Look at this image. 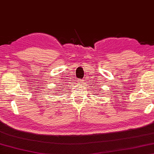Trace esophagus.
I'll use <instances>...</instances> for the list:
<instances>
[{
    "instance_id": "34e87169",
    "label": "esophagus",
    "mask_w": 154,
    "mask_h": 154,
    "mask_svg": "<svg viewBox=\"0 0 154 154\" xmlns=\"http://www.w3.org/2000/svg\"><path fill=\"white\" fill-rule=\"evenodd\" d=\"M84 79H79V80L77 81V84L79 85H83L84 84Z\"/></svg>"
}]
</instances>
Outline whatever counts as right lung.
<instances>
[{"label": "right lung", "mask_w": 154, "mask_h": 154, "mask_svg": "<svg viewBox=\"0 0 154 154\" xmlns=\"http://www.w3.org/2000/svg\"><path fill=\"white\" fill-rule=\"evenodd\" d=\"M54 94H55V92H54ZM55 95H56V94H55Z\"/></svg>", "instance_id": "1"}]
</instances>
